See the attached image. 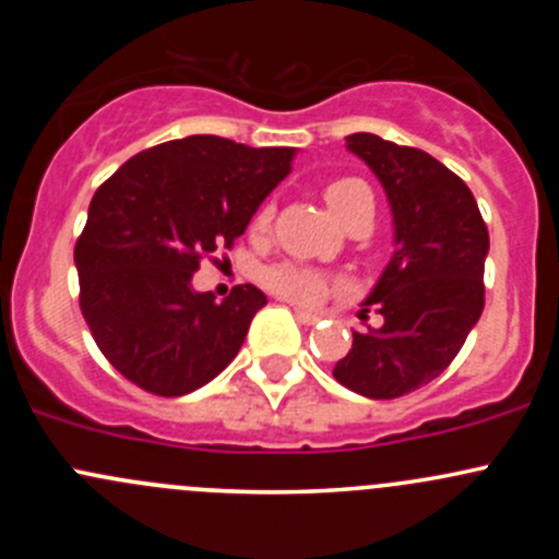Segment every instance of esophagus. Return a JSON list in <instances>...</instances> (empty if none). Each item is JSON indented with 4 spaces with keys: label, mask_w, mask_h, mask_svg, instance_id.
I'll list each match as a JSON object with an SVG mask.
<instances>
[{
    "label": "esophagus",
    "mask_w": 559,
    "mask_h": 559,
    "mask_svg": "<svg viewBox=\"0 0 559 559\" xmlns=\"http://www.w3.org/2000/svg\"><path fill=\"white\" fill-rule=\"evenodd\" d=\"M295 316H297V321H300V324H316V321L321 319L319 313H311V311H302V308H297L295 311Z\"/></svg>",
    "instance_id": "obj_1"
}]
</instances>
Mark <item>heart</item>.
<instances>
[{"label":"heart","instance_id":"1","mask_svg":"<svg viewBox=\"0 0 559 559\" xmlns=\"http://www.w3.org/2000/svg\"><path fill=\"white\" fill-rule=\"evenodd\" d=\"M324 200L326 205L332 207L341 222H346L354 211H359L362 205L373 202V194H370V186L359 178H335L324 186ZM273 218V207L264 205L262 211L253 218V227L264 229ZM264 284L273 295L284 297V300L295 302V306L313 308L319 302H324L332 292V281L326 278L321 270L308 267V264H295L286 262L278 264V267L267 270L264 275Z\"/></svg>","mask_w":559,"mask_h":559}]
</instances>
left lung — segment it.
Wrapping results in <instances>:
<instances>
[{"instance_id":"left-lung-1","label":"left lung","mask_w":559,"mask_h":559,"mask_svg":"<svg viewBox=\"0 0 559 559\" xmlns=\"http://www.w3.org/2000/svg\"><path fill=\"white\" fill-rule=\"evenodd\" d=\"M348 151L379 175L394 216V248L365 300L384 319L354 332L335 376L362 397L394 400L443 373L484 311L489 233L471 189L427 151L357 132Z\"/></svg>"}]
</instances>
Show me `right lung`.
I'll return each mask as SVG.
<instances>
[{
  "label": "right lung",
  "instance_id": "add662e5",
  "mask_svg": "<svg viewBox=\"0 0 559 559\" xmlns=\"http://www.w3.org/2000/svg\"><path fill=\"white\" fill-rule=\"evenodd\" d=\"M292 156L191 134L140 151L99 186L75 243L81 313L123 379L180 397L233 362L267 297L243 284L216 302L191 275L235 246Z\"/></svg>",
  "mask_w": 559,
  "mask_h": 559
}]
</instances>
